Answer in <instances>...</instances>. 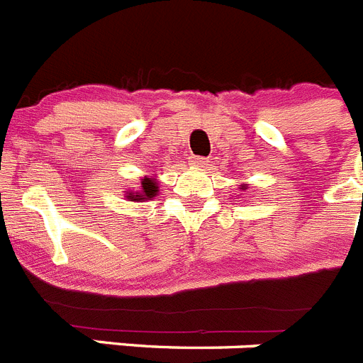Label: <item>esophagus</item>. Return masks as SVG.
Masks as SVG:
<instances>
[{
	"label": "esophagus",
	"instance_id": "obj_1",
	"mask_svg": "<svg viewBox=\"0 0 363 363\" xmlns=\"http://www.w3.org/2000/svg\"><path fill=\"white\" fill-rule=\"evenodd\" d=\"M191 163H192V165H194V167H205V165H207V160L201 158V156H192Z\"/></svg>",
	"mask_w": 363,
	"mask_h": 363
}]
</instances>
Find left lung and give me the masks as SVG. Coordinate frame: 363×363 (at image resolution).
Returning a JSON list of instances; mask_svg holds the SVG:
<instances>
[{
	"instance_id": "obj_1",
	"label": "left lung",
	"mask_w": 363,
	"mask_h": 363,
	"mask_svg": "<svg viewBox=\"0 0 363 363\" xmlns=\"http://www.w3.org/2000/svg\"><path fill=\"white\" fill-rule=\"evenodd\" d=\"M245 189H247V185H242V191H245Z\"/></svg>"
}]
</instances>
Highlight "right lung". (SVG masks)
<instances>
[{
    "label": "right lung",
    "instance_id": "add662e5",
    "mask_svg": "<svg viewBox=\"0 0 363 363\" xmlns=\"http://www.w3.org/2000/svg\"><path fill=\"white\" fill-rule=\"evenodd\" d=\"M160 192V185L156 182V176H145L142 179V185L138 191H125V198L129 201H147L154 198Z\"/></svg>",
    "mask_w": 363,
    "mask_h": 363
}]
</instances>
